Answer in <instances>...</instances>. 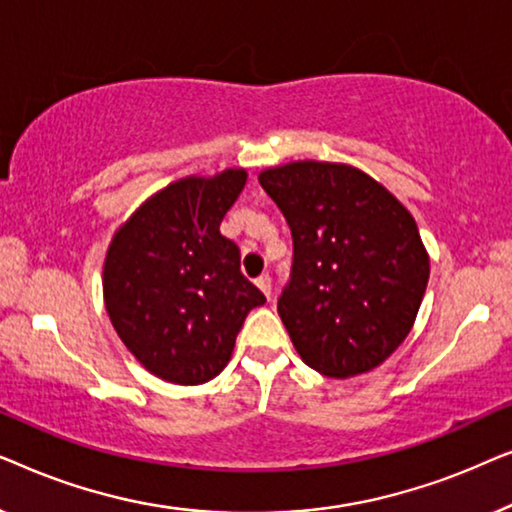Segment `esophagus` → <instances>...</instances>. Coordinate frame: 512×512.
Here are the masks:
<instances>
[{
  "label": "esophagus",
  "instance_id": "1",
  "mask_svg": "<svg viewBox=\"0 0 512 512\" xmlns=\"http://www.w3.org/2000/svg\"><path fill=\"white\" fill-rule=\"evenodd\" d=\"M256 286L265 293V296L270 298V293H272V279H270V275H261V277H258V279H256Z\"/></svg>",
  "mask_w": 512,
  "mask_h": 512
}]
</instances>
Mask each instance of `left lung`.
<instances>
[{
  "label": "left lung",
  "instance_id": "1",
  "mask_svg": "<svg viewBox=\"0 0 512 512\" xmlns=\"http://www.w3.org/2000/svg\"><path fill=\"white\" fill-rule=\"evenodd\" d=\"M293 237L277 312L307 366L328 377L373 370L415 324L429 256L408 209L349 165L261 172Z\"/></svg>",
  "mask_w": 512,
  "mask_h": 512
}]
</instances>
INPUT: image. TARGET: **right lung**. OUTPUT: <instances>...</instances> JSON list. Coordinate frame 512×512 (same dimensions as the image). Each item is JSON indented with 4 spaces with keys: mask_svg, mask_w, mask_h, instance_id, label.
Returning <instances> with one entry per match:
<instances>
[{
    "mask_svg": "<svg viewBox=\"0 0 512 512\" xmlns=\"http://www.w3.org/2000/svg\"><path fill=\"white\" fill-rule=\"evenodd\" d=\"M247 172L188 177L142 205L104 261V305L118 338L146 370L174 384L209 382L265 303L240 270V247L221 235Z\"/></svg>",
    "mask_w": 512,
    "mask_h": 512,
    "instance_id": "1",
    "label": "right lung"
}]
</instances>
